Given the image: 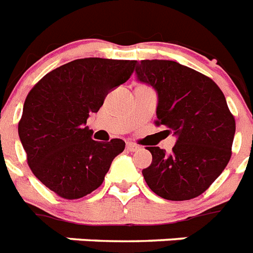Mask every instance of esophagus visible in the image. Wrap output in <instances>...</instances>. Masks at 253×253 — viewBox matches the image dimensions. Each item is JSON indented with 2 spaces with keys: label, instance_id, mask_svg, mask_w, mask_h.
Returning <instances> with one entry per match:
<instances>
[{
  "label": "esophagus",
  "instance_id": "esophagus-1",
  "mask_svg": "<svg viewBox=\"0 0 253 253\" xmlns=\"http://www.w3.org/2000/svg\"><path fill=\"white\" fill-rule=\"evenodd\" d=\"M126 149H128L129 151H137L139 149V146L133 142H126Z\"/></svg>",
  "mask_w": 253,
  "mask_h": 253
}]
</instances>
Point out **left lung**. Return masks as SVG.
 Wrapping results in <instances>:
<instances>
[{
  "label": "left lung",
  "instance_id": "obj_1",
  "mask_svg": "<svg viewBox=\"0 0 253 253\" xmlns=\"http://www.w3.org/2000/svg\"><path fill=\"white\" fill-rule=\"evenodd\" d=\"M137 80L158 94L157 125L173 132L169 154L147 147L153 162L142 175L162 199L184 201L207 191L231 158L235 119L221 88L209 77L169 60L134 62Z\"/></svg>",
  "mask_w": 253,
  "mask_h": 253
}]
</instances>
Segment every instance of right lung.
I'll use <instances>...</instances> for the list:
<instances>
[{
	"label": "right lung",
	"mask_w": 253,
	"mask_h": 253,
	"mask_svg": "<svg viewBox=\"0 0 253 253\" xmlns=\"http://www.w3.org/2000/svg\"><path fill=\"white\" fill-rule=\"evenodd\" d=\"M130 60L78 58L49 72L28 92L18 133L32 173L66 200L81 199L102 185L125 142L103 143L84 126L107 94L130 78Z\"/></svg>",
	"instance_id": "obj_1"
}]
</instances>
